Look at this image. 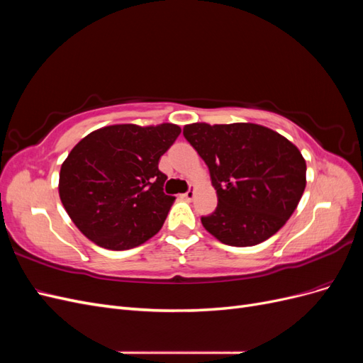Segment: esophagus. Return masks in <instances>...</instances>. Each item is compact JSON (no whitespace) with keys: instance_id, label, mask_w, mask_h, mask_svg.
<instances>
[{"instance_id":"esophagus-1","label":"esophagus","mask_w":363,"mask_h":363,"mask_svg":"<svg viewBox=\"0 0 363 363\" xmlns=\"http://www.w3.org/2000/svg\"><path fill=\"white\" fill-rule=\"evenodd\" d=\"M194 195H195V189H194V188H191L188 192H184V194H183V199H186V200H192V199H194Z\"/></svg>"}]
</instances>
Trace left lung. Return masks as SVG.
I'll use <instances>...</instances> for the list:
<instances>
[{
  "label": "left lung",
  "mask_w": 363,
  "mask_h": 363,
  "mask_svg": "<svg viewBox=\"0 0 363 363\" xmlns=\"http://www.w3.org/2000/svg\"><path fill=\"white\" fill-rule=\"evenodd\" d=\"M183 136L206 162L218 195L215 212L201 216L225 245L251 247L288 221L306 188V162L286 138L257 124L196 123Z\"/></svg>",
  "instance_id": "1"
}]
</instances>
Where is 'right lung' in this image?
Returning a JSON list of instances; mask_svg holds the SVG:
<instances>
[{"label": "right lung", "instance_id": "obj_1", "mask_svg": "<svg viewBox=\"0 0 363 363\" xmlns=\"http://www.w3.org/2000/svg\"><path fill=\"white\" fill-rule=\"evenodd\" d=\"M182 128L108 125L83 138L63 162L60 200L77 228L107 250H130L162 228L175 196L159 169Z\"/></svg>", "mask_w": 363, "mask_h": 363}]
</instances>
